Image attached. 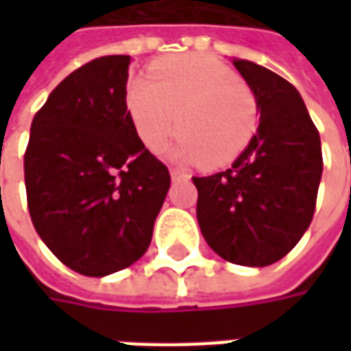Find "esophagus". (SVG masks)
<instances>
[{"instance_id":"obj_1","label":"esophagus","mask_w":351,"mask_h":351,"mask_svg":"<svg viewBox=\"0 0 351 351\" xmlns=\"http://www.w3.org/2000/svg\"><path fill=\"white\" fill-rule=\"evenodd\" d=\"M169 173H171V178L173 180H178V178H184V176H188V173L180 167H171L169 169Z\"/></svg>"}]
</instances>
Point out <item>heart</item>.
<instances>
[{
    "label": "heart",
    "instance_id": "1",
    "mask_svg": "<svg viewBox=\"0 0 351 351\" xmlns=\"http://www.w3.org/2000/svg\"><path fill=\"white\" fill-rule=\"evenodd\" d=\"M125 105L143 145L160 152L182 133L176 160L221 167L235 160L258 130V103L250 88L228 67L199 54L163 58L146 79L131 80Z\"/></svg>",
    "mask_w": 351,
    "mask_h": 351
}]
</instances>
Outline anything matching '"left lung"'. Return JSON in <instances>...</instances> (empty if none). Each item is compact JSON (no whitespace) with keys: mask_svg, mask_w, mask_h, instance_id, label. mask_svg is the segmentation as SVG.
Returning a JSON list of instances; mask_svg holds the SVG:
<instances>
[{"mask_svg":"<svg viewBox=\"0 0 351 351\" xmlns=\"http://www.w3.org/2000/svg\"><path fill=\"white\" fill-rule=\"evenodd\" d=\"M233 65L254 92L259 125L231 167L193 176L197 220L220 258L267 267L293 250L312 221L324 171L322 143L293 84L248 60Z\"/></svg>","mask_w":351,"mask_h":351,"instance_id":"1","label":"left lung"}]
</instances>
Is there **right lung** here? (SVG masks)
Instances as JSON below:
<instances>
[{
	"instance_id": "right-lung-1",
	"label": "right lung",
	"mask_w": 351,
	"mask_h": 351,
	"mask_svg": "<svg viewBox=\"0 0 351 351\" xmlns=\"http://www.w3.org/2000/svg\"><path fill=\"white\" fill-rule=\"evenodd\" d=\"M130 64L101 56L62 80L34 116L24 154L35 231L84 276L122 271L148 250L171 186L128 112Z\"/></svg>"
}]
</instances>
